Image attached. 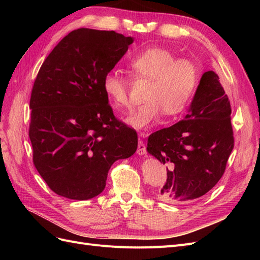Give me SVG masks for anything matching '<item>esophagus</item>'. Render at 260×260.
Returning a JSON list of instances; mask_svg holds the SVG:
<instances>
[{"instance_id": "34e87169", "label": "esophagus", "mask_w": 260, "mask_h": 260, "mask_svg": "<svg viewBox=\"0 0 260 260\" xmlns=\"http://www.w3.org/2000/svg\"><path fill=\"white\" fill-rule=\"evenodd\" d=\"M141 136H145V133H141ZM137 153L139 155H144L146 153V146L144 144V142L142 140H139V144H138V149H137Z\"/></svg>"}]
</instances>
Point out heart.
I'll return each mask as SVG.
<instances>
[{"label":"heart","instance_id":"obj_1","mask_svg":"<svg viewBox=\"0 0 260 260\" xmlns=\"http://www.w3.org/2000/svg\"><path fill=\"white\" fill-rule=\"evenodd\" d=\"M128 65L138 81L149 80L144 95L146 102L125 117L130 127L147 130L162 112L174 116L190 103L199 82V69L192 60L177 58L160 46H148L133 55ZM130 86L129 79L116 70H109L102 79L103 91L116 107L129 106Z\"/></svg>","mask_w":260,"mask_h":260}]
</instances>
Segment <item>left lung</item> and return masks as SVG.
I'll list each match as a JSON object with an SVG mask.
<instances>
[{"label": "left lung", "mask_w": 260, "mask_h": 260, "mask_svg": "<svg viewBox=\"0 0 260 260\" xmlns=\"http://www.w3.org/2000/svg\"><path fill=\"white\" fill-rule=\"evenodd\" d=\"M233 146L230 101L218 75L209 70L184 119L148 137L147 152L167 166L158 199L185 203L206 194L223 176Z\"/></svg>", "instance_id": "1"}]
</instances>
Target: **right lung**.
Listing matches in <instances>:
<instances>
[{"label":"right lung","instance_id":"1","mask_svg":"<svg viewBox=\"0 0 260 260\" xmlns=\"http://www.w3.org/2000/svg\"><path fill=\"white\" fill-rule=\"evenodd\" d=\"M133 42L115 31L79 28L45 58L30 98L29 138L38 172L76 201L103 192L108 170L137 151L136 130L118 120L102 88Z\"/></svg>","mask_w":260,"mask_h":260}]
</instances>
